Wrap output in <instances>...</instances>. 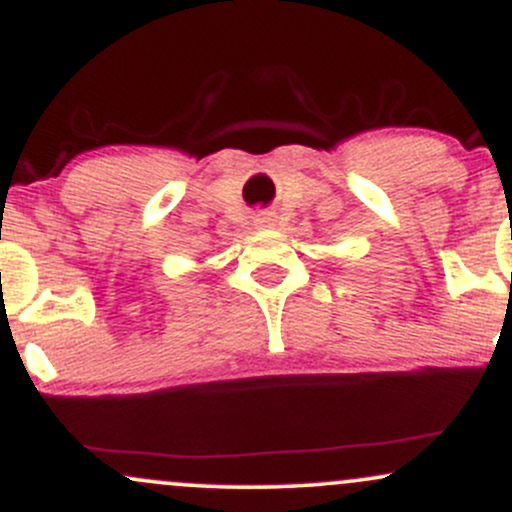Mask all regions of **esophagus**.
<instances>
[{
	"label": "esophagus",
	"mask_w": 512,
	"mask_h": 512,
	"mask_svg": "<svg viewBox=\"0 0 512 512\" xmlns=\"http://www.w3.org/2000/svg\"><path fill=\"white\" fill-rule=\"evenodd\" d=\"M272 221H274L272 213H262V216H257V218H255L257 226H272Z\"/></svg>",
	"instance_id": "34e87169"
}]
</instances>
